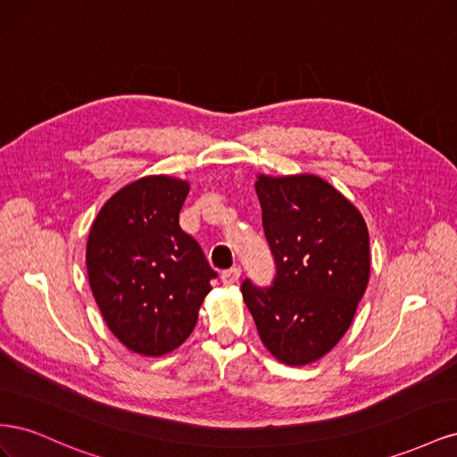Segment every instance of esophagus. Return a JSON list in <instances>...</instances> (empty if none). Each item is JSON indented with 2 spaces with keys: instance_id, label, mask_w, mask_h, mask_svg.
Here are the masks:
<instances>
[{
  "instance_id": "1",
  "label": "esophagus",
  "mask_w": 457,
  "mask_h": 457,
  "mask_svg": "<svg viewBox=\"0 0 457 457\" xmlns=\"http://www.w3.org/2000/svg\"><path fill=\"white\" fill-rule=\"evenodd\" d=\"M240 276H242V269L237 265V267H232V269H228V270L220 274V280H223V284L230 286V284H237L240 280Z\"/></svg>"
}]
</instances>
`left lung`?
Instances as JSON below:
<instances>
[{
  "mask_svg": "<svg viewBox=\"0 0 457 457\" xmlns=\"http://www.w3.org/2000/svg\"><path fill=\"white\" fill-rule=\"evenodd\" d=\"M274 257L270 286L242 282L265 347L289 366L318 361L349 329L370 278V237L361 212L316 175L255 183Z\"/></svg>",
  "mask_w": 457,
  "mask_h": 457,
  "instance_id": "obj_1",
  "label": "left lung"
}]
</instances>
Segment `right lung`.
<instances>
[{
    "label": "right lung",
    "mask_w": 457,
    "mask_h": 457,
    "mask_svg": "<svg viewBox=\"0 0 457 457\" xmlns=\"http://www.w3.org/2000/svg\"><path fill=\"white\" fill-rule=\"evenodd\" d=\"M188 195L181 179L152 175L118 190L87 240V276L110 331L128 349L160 356L196 326L217 272L179 225Z\"/></svg>",
    "instance_id": "obj_1"
}]
</instances>
